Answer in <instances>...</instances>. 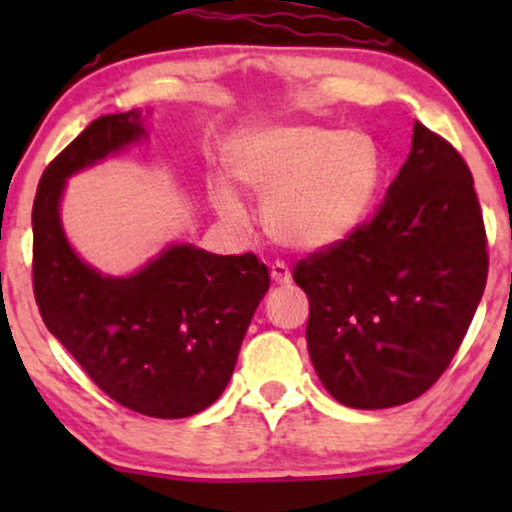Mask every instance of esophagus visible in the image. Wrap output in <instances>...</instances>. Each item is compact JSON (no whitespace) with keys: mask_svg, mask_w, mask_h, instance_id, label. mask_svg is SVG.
<instances>
[{"mask_svg":"<svg viewBox=\"0 0 512 512\" xmlns=\"http://www.w3.org/2000/svg\"><path fill=\"white\" fill-rule=\"evenodd\" d=\"M269 274H272V281H274L276 286H289V284H291V269H289V264L274 262L272 269H269Z\"/></svg>","mask_w":512,"mask_h":512,"instance_id":"obj_1","label":"esophagus"}]
</instances>
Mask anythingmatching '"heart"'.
<instances>
[{
    "mask_svg": "<svg viewBox=\"0 0 512 512\" xmlns=\"http://www.w3.org/2000/svg\"><path fill=\"white\" fill-rule=\"evenodd\" d=\"M228 168L245 190L264 199L262 221L279 245L327 250L361 223L380 180L378 146L363 132L293 122L248 132L233 144ZM216 214L231 226L248 223L233 185L209 190Z\"/></svg>",
    "mask_w": 512,
    "mask_h": 512,
    "instance_id": "b5f03b06",
    "label": "heart"
}]
</instances>
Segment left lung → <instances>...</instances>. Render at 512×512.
Instances as JSON below:
<instances>
[{
	"mask_svg": "<svg viewBox=\"0 0 512 512\" xmlns=\"http://www.w3.org/2000/svg\"><path fill=\"white\" fill-rule=\"evenodd\" d=\"M486 274L472 173L455 146L414 122L407 163L373 219L293 267L320 383L354 409L421 397L460 349Z\"/></svg>",
	"mask_w": 512,
	"mask_h": 512,
	"instance_id": "8db88e82",
	"label": "left lung"
}]
</instances>
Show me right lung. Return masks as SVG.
Instances as JSON below:
<instances>
[{
    "label": "right lung",
    "instance_id": "right-lung-1",
    "mask_svg": "<svg viewBox=\"0 0 512 512\" xmlns=\"http://www.w3.org/2000/svg\"><path fill=\"white\" fill-rule=\"evenodd\" d=\"M146 137L142 110L93 120L45 168L33 202V293L45 327L110 399L156 419L214 404L269 289L252 252L168 245L129 276H105L72 250L60 219L69 175Z\"/></svg>",
    "mask_w": 512,
    "mask_h": 512
}]
</instances>
